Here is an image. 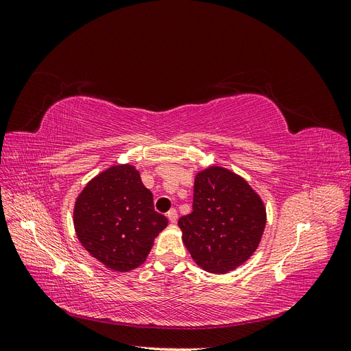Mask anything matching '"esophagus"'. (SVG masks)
Segmentation results:
<instances>
[{
    "label": "esophagus",
    "instance_id": "34e87169",
    "mask_svg": "<svg viewBox=\"0 0 351 351\" xmlns=\"http://www.w3.org/2000/svg\"><path fill=\"white\" fill-rule=\"evenodd\" d=\"M167 217H168L169 222H173V224H174V222H176V221H177V218H178V215H177V210H176V209H171V210H169L168 214H167Z\"/></svg>",
    "mask_w": 351,
    "mask_h": 351
}]
</instances>
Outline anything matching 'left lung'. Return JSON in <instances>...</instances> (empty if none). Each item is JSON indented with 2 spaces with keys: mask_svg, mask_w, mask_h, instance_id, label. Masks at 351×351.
<instances>
[{
  "mask_svg": "<svg viewBox=\"0 0 351 351\" xmlns=\"http://www.w3.org/2000/svg\"><path fill=\"white\" fill-rule=\"evenodd\" d=\"M192 214L178 219L183 243L202 269L226 274L258 249L267 209L246 180L209 167L195 177Z\"/></svg>",
  "mask_w": 351,
  "mask_h": 351,
  "instance_id": "8db88e82",
  "label": "left lung"
}]
</instances>
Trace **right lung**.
<instances>
[{"label":"right lung","instance_id":"right-lung-1","mask_svg":"<svg viewBox=\"0 0 351 351\" xmlns=\"http://www.w3.org/2000/svg\"><path fill=\"white\" fill-rule=\"evenodd\" d=\"M82 246L105 267L127 272L146 261L168 219L154 209V196L133 165H112L86 184L74 205Z\"/></svg>","mask_w":351,"mask_h":351}]
</instances>
